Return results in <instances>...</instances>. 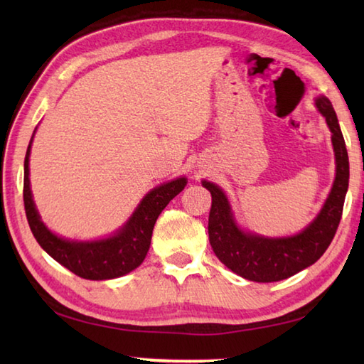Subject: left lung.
Masks as SVG:
<instances>
[{
	"label": "left lung",
	"instance_id": "8db88e82",
	"mask_svg": "<svg viewBox=\"0 0 364 364\" xmlns=\"http://www.w3.org/2000/svg\"><path fill=\"white\" fill-rule=\"evenodd\" d=\"M316 106L326 117L331 131V142L336 156V176L318 218L301 233L277 239L244 233L237 228L222 189L213 183L203 181V186L211 192L213 197L208 235L215 257L235 274L250 282H280L314 264L333 241L341 222L346 192L349 188V156L330 100L319 97L316 100Z\"/></svg>",
	"mask_w": 364,
	"mask_h": 364
}]
</instances>
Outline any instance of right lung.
Instances as JSON below:
<instances>
[{
    "instance_id": "add662e5",
    "label": "right lung",
    "mask_w": 364,
    "mask_h": 364,
    "mask_svg": "<svg viewBox=\"0 0 364 364\" xmlns=\"http://www.w3.org/2000/svg\"><path fill=\"white\" fill-rule=\"evenodd\" d=\"M29 151L25 158V180H23V202L26 219L36 241L59 264L86 280H111L125 275L141 266L150 249L154 222L170 200L186 186V178L154 188L137 206L134 214L117 235L102 241L73 242L58 237L43 225L37 214L29 188Z\"/></svg>"
}]
</instances>
